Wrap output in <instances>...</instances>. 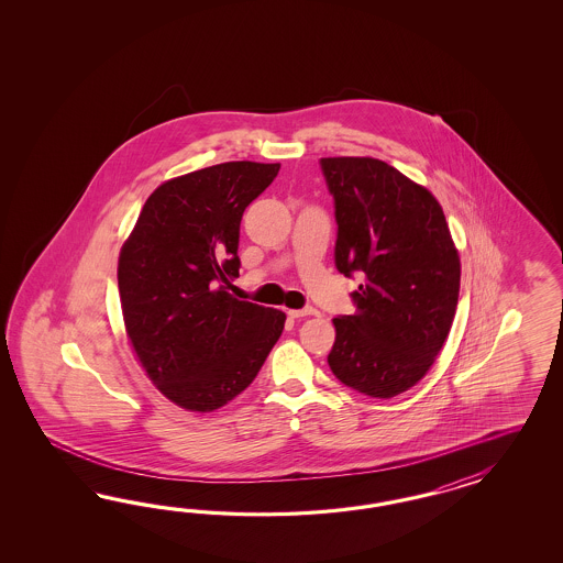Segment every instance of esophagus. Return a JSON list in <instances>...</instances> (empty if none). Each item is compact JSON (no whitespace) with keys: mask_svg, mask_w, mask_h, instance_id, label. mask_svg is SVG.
Masks as SVG:
<instances>
[{"mask_svg":"<svg viewBox=\"0 0 563 563\" xmlns=\"http://www.w3.org/2000/svg\"><path fill=\"white\" fill-rule=\"evenodd\" d=\"M318 309L316 307H303V309H289L290 318L299 320V318H307V316H316Z\"/></svg>","mask_w":563,"mask_h":563,"instance_id":"1","label":"esophagus"}]
</instances>
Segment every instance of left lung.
I'll return each instance as SVG.
<instances>
[{
  "mask_svg": "<svg viewBox=\"0 0 563 563\" xmlns=\"http://www.w3.org/2000/svg\"><path fill=\"white\" fill-rule=\"evenodd\" d=\"M334 198V264L361 274L351 292L355 316L334 318L328 355L344 386L372 398L407 393L427 369L454 322L461 260L442 206L384 161L320 158Z\"/></svg>",
  "mask_w": 563,
  "mask_h": 563,
  "instance_id": "left-lung-1",
  "label": "left lung"
}]
</instances>
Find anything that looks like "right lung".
Masks as SVG:
<instances>
[{
	"instance_id": "right-lung-1",
	"label": "right lung",
	"mask_w": 563,
	"mask_h": 563,
	"mask_svg": "<svg viewBox=\"0 0 563 563\" xmlns=\"http://www.w3.org/2000/svg\"><path fill=\"white\" fill-rule=\"evenodd\" d=\"M280 165L252 161L194 170L158 186L118 266L128 336L154 386L181 409L210 412L243 393L287 316L239 301L243 210Z\"/></svg>"
}]
</instances>
